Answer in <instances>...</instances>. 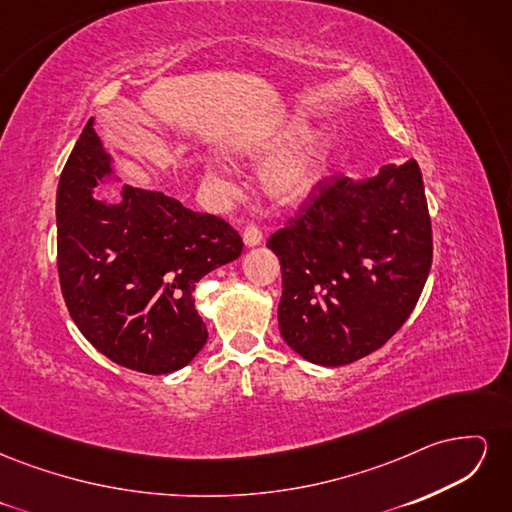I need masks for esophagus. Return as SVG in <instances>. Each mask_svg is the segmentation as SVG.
<instances>
[{"label": "esophagus", "mask_w": 512, "mask_h": 512, "mask_svg": "<svg viewBox=\"0 0 512 512\" xmlns=\"http://www.w3.org/2000/svg\"><path fill=\"white\" fill-rule=\"evenodd\" d=\"M243 243L245 247H256L262 243V232L256 226H247L243 230Z\"/></svg>", "instance_id": "34e87169"}]
</instances>
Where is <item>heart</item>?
<instances>
[{
	"mask_svg": "<svg viewBox=\"0 0 512 512\" xmlns=\"http://www.w3.org/2000/svg\"><path fill=\"white\" fill-rule=\"evenodd\" d=\"M312 113L299 108L252 136L232 145L235 156L247 162L271 160L260 175L262 192L277 207H297L316 190L327 173L337 134L327 123L309 128ZM211 181H222L218 168H209Z\"/></svg>",
	"mask_w": 512,
	"mask_h": 512,
	"instance_id": "obj_1",
	"label": "heart"
}]
</instances>
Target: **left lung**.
I'll use <instances>...</instances> for the list:
<instances>
[{"label": "left lung", "instance_id": "1", "mask_svg": "<svg viewBox=\"0 0 512 512\" xmlns=\"http://www.w3.org/2000/svg\"><path fill=\"white\" fill-rule=\"evenodd\" d=\"M267 247L282 265L284 342L322 367L363 359L408 320L431 269L421 168L410 160L376 177L324 179Z\"/></svg>", "mask_w": 512, "mask_h": 512}]
</instances>
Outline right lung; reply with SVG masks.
Wrapping results in <instances>:
<instances>
[{
	"mask_svg": "<svg viewBox=\"0 0 512 512\" xmlns=\"http://www.w3.org/2000/svg\"><path fill=\"white\" fill-rule=\"evenodd\" d=\"M87 121L57 185V269L76 327L113 363L170 374L207 344L194 305L200 277L237 260V230L177 198L123 183L119 200L96 198L121 181L115 160Z\"/></svg>",
	"mask_w": 512,
	"mask_h": 512,
	"instance_id": "right-lung-1",
	"label": "right lung"
}]
</instances>
